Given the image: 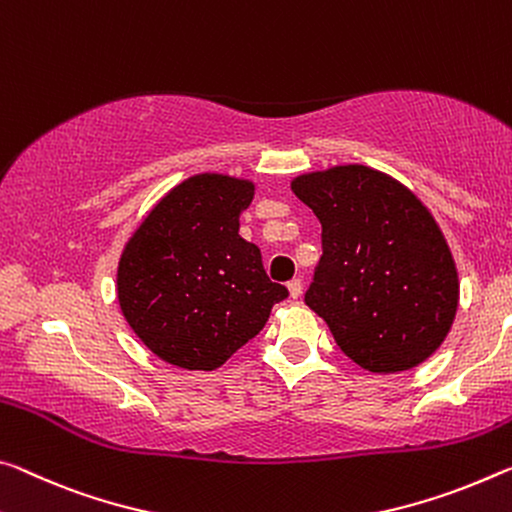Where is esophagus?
<instances>
[{"label": "esophagus", "instance_id": "obj_1", "mask_svg": "<svg viewBox=\"0 0 512 512\" xmlns=\"http://www.w3.org/2000/svg\"><path fill=\"white\" fill-rule=\"evenodd\" d=\"M287 289H289V296H291V298H298L300 294H303V282H300L298 278H294V280H291L289 285H287Z\"/></svg>", "mask_w": 512, "mask_h": 512}]
</instances>
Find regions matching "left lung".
Wrapping results in <instances>:
<instances>
[{"mask_svg":"<svg viewBox=\"0 0 512 512\" xmlns=\"http://www.w3.org/2000/svg\"><path fill=\"white\" fill-rule=\"evenodd\" d=\"M291 189L321 223L305 303L346 358L373 373L431 358L456 316L458 273L426 207L367 166L300 175Z\"/></svg>","mask_w":512,"mask_h":512,"instance_id":"left-lung-1","label":"left lung"}]
</instances>
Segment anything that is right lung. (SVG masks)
<instances>
[{"label":"right lung","instance_id":"1","mask_svg":"<svg viewBox=\"0 0 512 512\" xmlns=\"http://www.w3.org/2000/svg\"><path fill=\"white\" fill-rule=\"evenodd\" d=\"M255 186L196 175L152 209L118 264V300L141 342L175 367L212 371L289 296L271 282L239 216Z\"/></svg>","mask_w":512,"mask_h":512}]
</instances>
